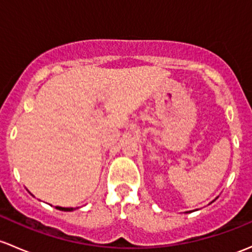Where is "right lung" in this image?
<instances>
[{"instance_id":"add662e5","label":"right lung","mask_w":252,"mask_h":252,"mask_svg":"<svg viewBox=\"0 0 252 252\" xmlns=\"http://www.w3.org/2000/svg\"><path fill=\"white\" fill-rule=\"evenodd\" d=\"M57 209H59V210H63V211H72L73 210L72 208H62V206H57Z\"/></svg>"}]
</instances>
